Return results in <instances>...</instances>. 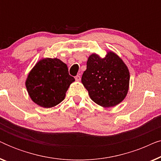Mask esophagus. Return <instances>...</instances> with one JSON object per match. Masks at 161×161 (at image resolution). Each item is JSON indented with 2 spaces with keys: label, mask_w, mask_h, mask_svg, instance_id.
I'll return each mask as SVG.
<instances>
[{
  "label": "esophagus",
  "mask_w": 161,
  "mask_h": 161,
  "mask_svg": "<svg viewBox=\"0 0 161 161\" xmlns=\"http://www.w3.org/2000/svg\"><path fill=\"white\" fill-rule=\"evenodd\" d=\"M75 80L76 81H80V75H76L75 76Z\"/></svg>",
  "instance_id": "1"
}]
</instances>
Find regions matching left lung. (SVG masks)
I'll list each match as a JSON object with an SVG mask.
<instances>
[{
    "label": "left lung",
    "mask_w": 161,
    "mask_h": 161,
    "mask_svg": "<svg viewBox=\"0 0 161 161\" xmlns=\"http://www.w3.org/2000/svg\"><path fill=\"white\" fill-rule=\"evenodd\" d=\"M130 72L117 55L108 52L100 58L94 53L88 58L81 82L94 103L105 108L118 105L129 89Z\"/></svg>",
    "instance_id": "8db88e82"
}]
</instances>
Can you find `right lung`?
Instances as JSON below:
<instances>
[{
    "instance_id": "obj_1",
    "label": "right lung",
    "mask_w": 161,
    "mask_h": 161,
    "mask_svg": "<svg viewBox=\"0 0 161 161\" xmlns=\"http://www.w3.org/2000/svg\"><path fill=\"white\" fill-rule=\"evenodd\" d=\"M75 81L66 64L58 58L42 59L28 74L25 86L31 100L39 106H56L65 97Z\"/></svg>"
}]
</instances>
